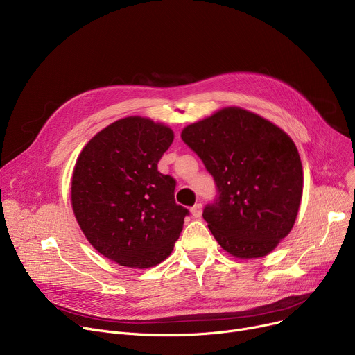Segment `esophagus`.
Here are the masks:
<instances>
[{"label": "esophagus", "instance_id": "obj_1", "mask_svg": "<svg viewBox=\"0 0 355 355\" xmlns=\"http://www.w3.org/2000/svg\"><path fill=\"white\" fill-rule=\"evenodd\" d=\"M201 213H202V206H201L200 202L196 204L194 207H191V214H193L194 218H200V217H201Z\"/></svg>", "mask_w": 355, "mask_h": 355}]
</instances>
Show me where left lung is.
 <instances>
[{"label":"left lung","instance_id":"8db88e82","mask_svg":"<svg viewBox=\"0 0 355 355\" xmlns=\"http://www.w3.org/2000/svg\"><path fill=\"white\" fill-rule=\"evenodd\" d=\"M181 138L217 184V202L202 217L223 250L256 259L276 249L291 233L302 200L304 168L292 138L237 106L187 125Z\"/></svg>","mask_w":355,"mask_h":355}]
</instances>
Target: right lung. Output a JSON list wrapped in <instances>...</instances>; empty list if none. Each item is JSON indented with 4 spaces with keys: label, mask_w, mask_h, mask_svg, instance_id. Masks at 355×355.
<instances>
[{
    "label": "right lung",
    "mask_w": 355,
    "mask_h": 355,
    "mask_svg": "<svg viewBox=\"0 0 355 355\" xmlns=\"http://www.w3.org/2000/svg\"><path fill=\"white\" fill-rule=\"evenodd\" d=\"M173 139L170 126L126 116L99 130L74 164V217L89 243L121 266H157L180 237L189 210L175 202L174 178L158 171Z\"/></svg>",
    "instance_id": "obj_1"
}]
</instances>
